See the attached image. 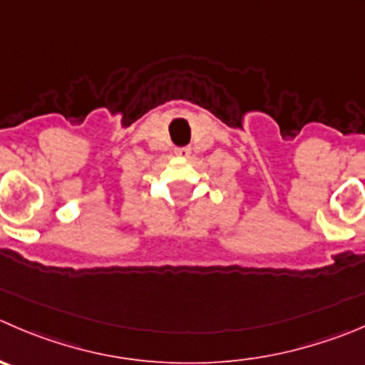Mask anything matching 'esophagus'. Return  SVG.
<instances>
[{
	"label": "esophagus",
	"mask_w": 365,
	"mask_h": 365,
	"mask_svg": "<svg viewBox=\"0 0 365 365\" xmlns=\"http://www.w3.org/2000/svg\"><path fill=\"white\" fill-rule=\"evenodd\" d=\"M175 153H176V157H189L190 155V148H176L175 150Z\"/></svg>",
	"instance_id": "obj_1"
}]
</instances>
